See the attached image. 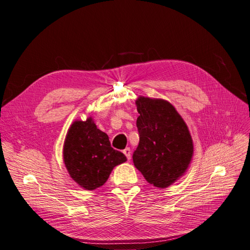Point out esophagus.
<instances>
[{"label":"esophagus","mask_w":250,"mask_h":250,"mask_svg":"<svg viewBox=\"0 0 250 250\" xmlns=\"http://www.w3.org/2000/svg\"><path fill=\"white\" fill-rule=\"evenodd\" d=\"M123 152H124V154L126 155V157H127V160L129 161L130 158H131V149L130 148H125L124 150H123Z\"/></svg>","instance_id":"1"}]
</instances>
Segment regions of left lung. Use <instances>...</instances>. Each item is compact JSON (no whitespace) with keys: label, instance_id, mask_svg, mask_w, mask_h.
<instances>
[{"label":"left lung","instance_id":"left-lung-1","mask_svg":"<svg viewBox=\"0 0 250 250\" xmlns=\"http://www.w3.org/2000/svg\"><path fill=\"white\" fill-rule=\"evenodd\" d=\"M140 143L133 164L149 184L167 188L188 167L193 142L185 121L169 102L140 97L137 100Z\"/></svg>","mask_w":250,"mask_h":250}]
</instances>
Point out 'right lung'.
Returning <instances> with one entry per match:
<instances>
[{"label":"right lung","instance_id":"right-lung-1","mask_svg":"<svg viewBox=\"0 0 250 250\" xmlns=\"http://www.w3.org/2000/svg\"><path fill=\"white\" fill-rule=\"evenodd\" d=\"M63 158L70 176L89 191L103 186L112 169L127 161L122 152L110 146L107 134L98 129L92 118L72 124L64 142Z\"/></svg>","mask_w":250,"mask_h":250}]
</instances>
